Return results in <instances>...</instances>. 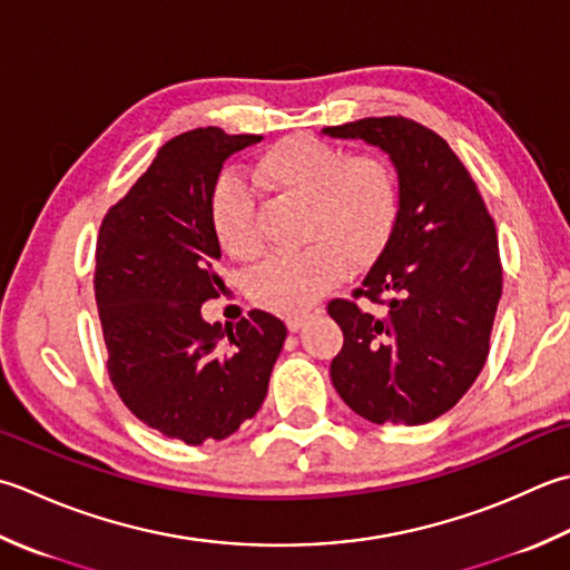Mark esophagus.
Masks as SVG:
<instances>
[{
    "label": "esophagus",
    "instance_id": "1",
    "mask_svg": "<svg viewBox=\"0 0 570 570\" xmlns=\"http://www.w3.org/2000/svg\"><path fill=\"white\" fill-rule=\"evenodd\" d=\"M306 321H308V314H294V316L286 318V328L292 331V333H296V331L304 328Z\"/></svg>",
    "mask_w": 570,
    "mask_h": 570
}]
</instances>
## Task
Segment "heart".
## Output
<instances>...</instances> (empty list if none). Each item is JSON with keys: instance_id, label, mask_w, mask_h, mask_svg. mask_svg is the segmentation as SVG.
Wrapping results in <instances>:
<instances>
[{"instance_id": "1", "label": "heart", "mask_w": 570, "mask_h": 570, "mask_svg": "<svg viewBox=\"0 0 570 570\" xmlns=\"http://www.w3.org/2000/svg\"><path fill=\"white\" fill-rule=\"evenodd\" d=\"M256 177L308 203L301 252H278L252 274L256 304L276 314H296L348 276L351 266L375 262L393 237L400 215L395 173L373 155L345 153L314 136L274 142L256 163ZM209 225L232 259L252 262L262 252L254 195L239 177L222 175L212 187Z\"/></svg>"}]
</instances>
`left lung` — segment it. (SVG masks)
<instances>
[{
  "label": "left lung",
  "mask_w": 570,
  "mask_h": 570,
  "mask_svg": "<svg viewBox=\"0 0 570 570\" xmlns=\"http://www.w3.org/2000/svg\"><path fill=\"white\" fill-rule=\"evenodd\" d=\"M323 136L381 148L397 173L393 237L355 301L328 304L343 331L331 381L375 425H425L482 373L501 298L497 227L470 173L438 132L403 116L361 118Z\"/></svg>",
  "instance_id": "8db88e82"
}]
</instances>
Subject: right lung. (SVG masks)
<instances>
[{"label":"right lung","instance_id":"1","mask_svg":"<svg viewBox=\"0 0 570 570\" xmlns=\"http://www.w3.org/2000/svg\"><path fill=\"white\" fill-rule=\"evenodd\" d=\"M262 136L195 128L167 140L116 207L96 244V304L110 383L126 407L170 440H225L256 415L286 326L252 311L237 326L207 323L217 298L219 242L209 197L222 165Z\"/></svg>","mask_w":570,"mask_h":570}]
</instances>
